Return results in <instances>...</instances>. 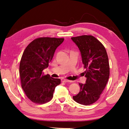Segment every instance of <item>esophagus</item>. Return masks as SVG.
Returning <instances> with one entry per match:
<instances>
[{"label":"esophagus","mask_w":129,"mask_h":129,"mask_svg":"<svg viewBox=\"0 0 129 129\" xmlns=\"http://www.w3.org/2000/svg\"><path fill=\"white\" fill-rule=\"evenodd\" d=\"M61 81L63 83H67V82H71V81L68 80L67 79H61Z\"/></svg>","instance_id":"esophagus-1"}]
</instances>
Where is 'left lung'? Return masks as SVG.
Wrapping results in <instances>:
<instances>
[{
    "label": "left lung",
    "mask_w": 129,
    "mask_h": 129,
    "mask_svg": "<svg viewBox=\"0 0 129 129\" xmlns=\"http://www.w3.org/2000/svg\"><path fill=\"white\" fill-rule=\"evenodd\" d=\"M80 52L86 81L79 83L80 90L73 96L75 102L87 106L96 102L109 80L110 67L106 49L102 43L92 36L71 38Z\"/></svg>",
    "instance_id": "obj_1"
}]
</instances>
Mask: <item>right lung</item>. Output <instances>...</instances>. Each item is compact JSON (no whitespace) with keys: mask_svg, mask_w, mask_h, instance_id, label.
<instances>
[{"mask_svg":"<svg viewBox=\"0 0 129 129\" xmlns=\"http://www.w3.org/2000/svg\"><path fill=\"white\" fill-rule=\"evenodd\" d=\"M64 38L41 37L28 45L22 54L19 65L22 88L30 101L42 104L50 101L55 88L61 83L42 71L48 68L55 50L64 41Z\"/></svg>","mask_w":129,"mask_h":129,"instance_id":"obj_1","label":"right lung"}]
</instances>
